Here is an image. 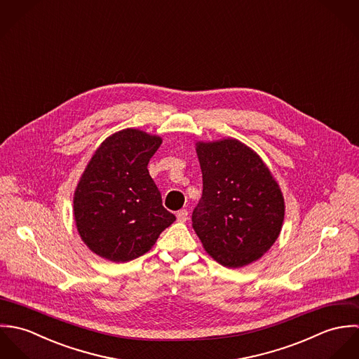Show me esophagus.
Returning a JSON list of instances; mask_svg holds the SVG:
<instances>
[{
	"instance_id": "obj_1",
	"label": "esophagus",
	"mask_w": 359,
	"mask_h": 359,
	"mask_svg": "<svg viewBox=\"0 0 359 359\" xmlns=\"http://www.w3.org/2000/svg\"><path fill=\"white\" fill-rule=\"evenodd\" d=\"M188 215H189L188 210L182 208V210H180V211L177 212V219H178L180 222H185V221H188Z\"/></svg>"
}]
</instances>
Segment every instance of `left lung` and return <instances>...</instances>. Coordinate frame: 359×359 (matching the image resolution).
<instances>
[{"instance_id": "8db88e82", "label": "left lung", "mask_w": 359, "mask_h": 359, "mask_svg": "<svg viewBox=\"0 0 359 359\" xmlns=\"http://www.w3.org/2000/svg\"><path fill=\"white\" fill-rule=\"evenodd\" d=\"M203 195L192 226L205 252L228 268L258 259L278 239L285 217L282 192L268 167L236 140L196 145Z\"/></svg>"}]
</instances>
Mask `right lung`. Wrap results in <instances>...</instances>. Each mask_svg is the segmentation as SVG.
Returning <instances> with one entry per match:
<instances>
[{
    "label": "right lung",
    "mask_w": 359,
    "mask_h": 359,
    "mask_svg": "<svg viewBox=\"0 0 359 359\" xmlns=\"http://www.w3.org/2000/svg\"><path fill=\"white\" fill-rule=\"evenodd\" d=\"M160 144L158 137L127 128L109 137L88 163L74 194V218L95 255L131 261L175 221L148 171Z\"/></svg>",
    "instance_id": "obj_1"
}]
</instances>
